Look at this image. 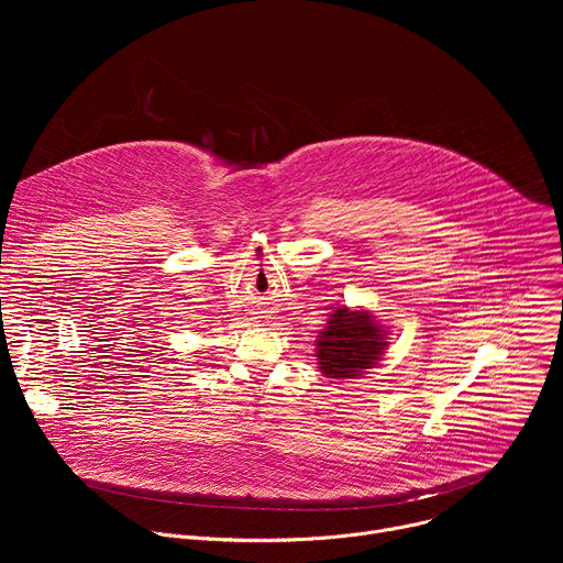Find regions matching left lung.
<instances>
[{
  "label": "left lung",
  "mask_w": 563,
  "mask_h": 563,
  "mask_svg": "<svg viewBox=\"0 0 563 563\" xmlns=\"http://www.w3.org/2000/svg\"><path fill=\"white\" fill-rule=\"evenodd\" d=\"M385 347V330L369 311L339 307L318 332V367L328 378H354L374 367Z\"/></svg>",
  "instance_id": "left-lung-1"
}]
</instances>
